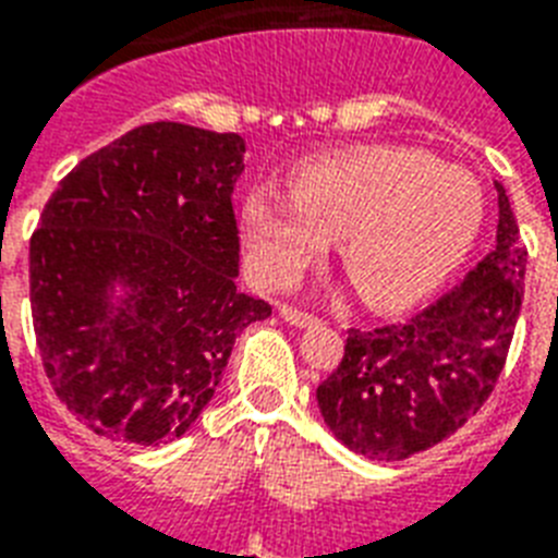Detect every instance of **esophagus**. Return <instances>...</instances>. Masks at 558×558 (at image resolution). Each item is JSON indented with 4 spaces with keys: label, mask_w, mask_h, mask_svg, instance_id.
Masks as SVG:
<instances>
[{
    "label": "esophagus",
    "mask_w": 558,
    "mask_h": 558,
    "mask_svg": "<svg viewBox=\"0 0 558 558\" xmlns=\"http://www.w3.org/2000/svg\"><path fill=\"white\" fill-rule=\"evenodd\" d=\"M280 318L287 324H292V327H315V324H318V315L304 313V310H298V306L289 304L280 306Z\"/></svg>",
    "instance_id": "34e87169"
}]
</instances>
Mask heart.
Instances as JSON below:
<instances>
[{
    "label": "heart",
    "instance_id": "heart-1",
    "mask_svg": "<svg viewBox=\"0 0 558 558\" xmlns=\"http://www.w3.org/2000/svg\"><path fill=\"white\" fill-rule=\"evenodd\" d=\"M481 222V182L411 147L306 161L289 177V193L254 187L243 202L245 254L260 283H295L341 240L344 269L376 306L432 292L466 257Z\"/></svg>",
    "mask_w": 558,
    "mask_h": 558
}]
</instances>
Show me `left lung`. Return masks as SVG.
Returning <instances> with one entry per match:
<instances>
[{
  "label": "left lung",
  "mask_w": 558,
  "mask_h": 558,
  "mask_svg": "<svg viewBox=\"0 0 558 558\" xmlns=\"http://www.w3.org/2000/svg\"><path fill=\"white\" fill-rule=\"evenodd\" d=\"M498 191L495 248L405 324L348 330L339 367L318 385L324 423L350 451L405 460L481 411L510 353L524 298L527 248L510 196Z\"/></svg>",
  "instance_id": "obj_1"
}]
</instances>
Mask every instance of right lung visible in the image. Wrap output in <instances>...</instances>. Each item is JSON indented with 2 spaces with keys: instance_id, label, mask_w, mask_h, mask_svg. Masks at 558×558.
<instances>
[{
  "instance_id": "obj_1",
  "label": "right lung",
  "mask_w": 558,
  "mask_h": 558,
  "mask_svg": "<svg viewBox=\"0 0 558 558\" xmlns=\"http://www.w3.org/2000/svg\"><path fill=\"white\" fill-rule=\"evenodd\" d=\"M243 153L236 133L135 126L43 208L28 257L39 356L60 402L107 440L182 437L240 330L271 315L234 283ZM116 286L128 289L118 305Z\"/></svg>"
}]
</instances>
